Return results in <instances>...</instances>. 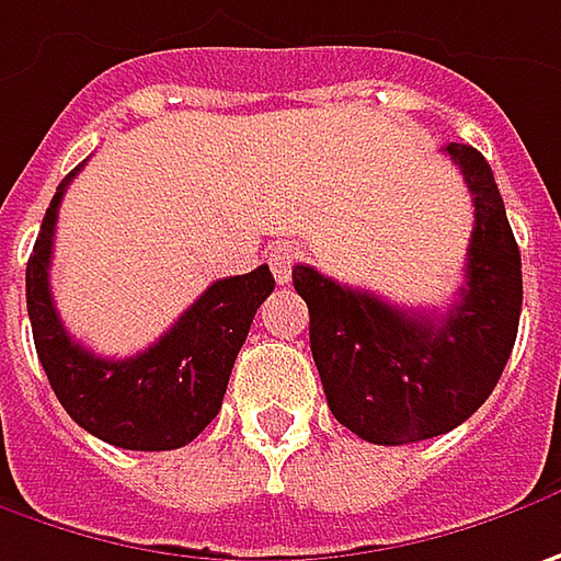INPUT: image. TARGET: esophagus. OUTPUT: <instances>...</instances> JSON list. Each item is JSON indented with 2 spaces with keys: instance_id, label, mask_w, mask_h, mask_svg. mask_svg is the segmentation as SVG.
I'll return each mask as SVG.
<instances>
[{
  "instance_id": "obj_1",
  "label": "esophagus",
  "mask_w": 561,
  "mask_h": 561,
  "mask_svg": "<svg viewBox=\"0 0 561 561\" xmlns=\"http://www.w3.org/2000/svg\"><path fill=\"white\" fill-rule=\"evenodd\" d=\"M301 248H295V244H279L273 254H270V270H273V276L279 285H288L291 282V266L301 260Z\"/></svg>"
}]
</instances>
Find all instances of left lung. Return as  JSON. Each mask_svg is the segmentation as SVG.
I'll return each mask as SVG.
<instances>
[{"instance_id":"obj_1","label":"left lung","mask_w":561,"mask_h":561,"mask_svg":"<svg viewBox=\"0 0 561 561\" xmlns=\"http://www.w3.org/2000/svg\"><path fill=\"white\" fill-rule=\"evenodd\" d=\"M446 153L474 201L465 288L443 313L402 310L295 266L310 310V352L329 411L367 443L404 446L465 424L496 389L522 317V254L490 162L468 144Z\"/></svg>"}]
</instances>
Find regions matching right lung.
<instances>
[{
	"mask_svg": "<svg viewBox=\"0 0 561 561\" xmlns=\"http://www.w3.org/2000/svg\"><path fill=\"white\" fill-rule=\"evenodd\" d=\"M81 165L56 187L27 260V317L39 364L71 421L96 439L135 451L182 449L219 414L234 357L276 279L270 266H256L213 282L175 327L135 357L112 360L87 352L65 332L49 291L59 204Z\"/></svg>",
	"mask_w": 561,
	"mask_h": 561,
	"instance_id": "1",
	"label": "right lung"
}]
</instances>
